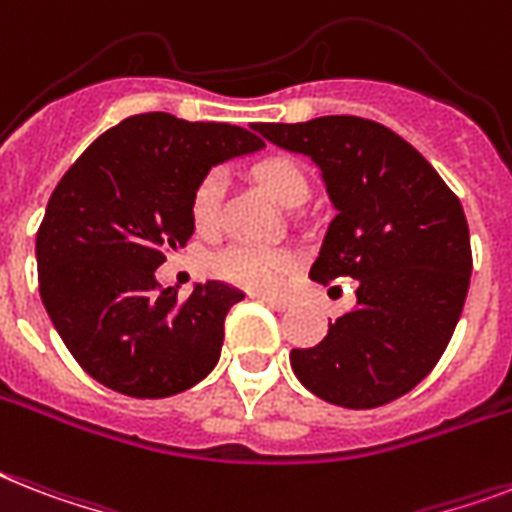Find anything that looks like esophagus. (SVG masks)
<instances>
[{"mask_svg": "<svg viewBox=\"0 0 512 512\" xmlns=\"http://www.w3.org/2000/svg\"><path fill=\"white\" fill-rule=\"evenodd\" d=\"M257 299H260V302H265L268 307H273L276 313H284V310H289V307H292V302H289L286 297H257Z\"/></svg>", "mask_w": 512, "mask_h": 512, "instance_id": "esophagus-1", "label": "esophagus"}]
</instances>
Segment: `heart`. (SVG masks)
I'll return each instance as SVG.
<instances>
[{"instance_id":"obj_1","label":"heart","mask_w":512,"mask_h":512,"mask_svg":"<svg viewBox=\"0 0 512 512\" xmlns=\"http://www.w3.org/2000/svg\"><path fill=\"white\" fill-rule=\"evenodd\" d=\"M257 181L263 184L270 197L278 205L299 207L307 199V178L305 170L289 157H270L255 168ZM220 199H223V176L220 173H207L191 194V220L202 234H210L218 226ZM215 276L234 286H242L249 292H273L281 278L289 273L292 263L289 257L273 249L255 247V244H234L223 249L210 263Z\"/></svg>"}]
</instances>
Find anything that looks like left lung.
<instances>
[{"label":"left lung","instance_id":"1","mask_svg":"<svg viewBox=\"0 0 512 512\" xmlns=\"http://www.w3.org/2000/svg\"><path fill=\"white\" fill-rule=\"evenodd\" d=\"M270 144L318 165L336 215L310 278L357 281L350 313L310 350H292L299 384L331 405L368 410L429 376L452 339L471 284L460 199L429 160L381 123L326 115L255 123Z\"/></svg>","mask_w":512,"mask_h":512}]
</instances>
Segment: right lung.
<instances>
[{
	"label": "right lung",
	"instance_id": "obj_1",
	"mask_svg": "<svg viewBox=\"0 0 512 512\" xmlns=\"http://www.w3.org/2000/svg\"><path fill=\"white\" fill-rule=\"evenodd\" d=\"M263 147L231 123L144 112L91 141L62 176L36 234L39 294L94 381L160 400L218 365L223 323L244 294L205 281L181 302L155 270L194 234L191 194L210 168Z\"/></svg>",
	"mask_w": 512,
	"mask_h": 512
}]
</instances>
